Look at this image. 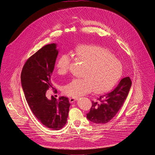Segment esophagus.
Returning a JSON list of instances; mask_svg holds the SVG:
<instances>
[{
	"instance_id": "esophagus-1",
	"label": "esophagus",
	"mask_w": 155,
	"mask_h": 155,
	"mask_svg": "<svg viewBox=\"0 0 155 155\" xmlns=\"http://www.w3.org/2000/svg\"><path fill=\"white\" fill-rule=\"evenodd\" d=\"M77 99H78V98H75V97H71V98L69 99V101H70V102L72 103V102H75V101H77Z\"/></svg>"
}]
</instances>
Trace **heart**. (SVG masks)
<instances>
[{"instance_id":"b5f03b06","label":"heart","mask_w":155,"mask_h":155,"mask_svg":"<svg viewBox=\"0 0 155 155\" xmlns=\"http://www.w3.org/2000/svg\"><path fill=\"white\" fill-rule=\"evenodd\" d=\"M77 61L86 67L81 78H74L63 87L66 96L77 97L93 91L103 93L115 84L122 74V65L116 58L105 49L94 45H83L74 51ZM71 59L67 54H62L57 61L58 74L64 75L70 68Z\"/></svg>"}]
</instances>
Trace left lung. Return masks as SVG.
<instances>
[{"label":"left lung","instance_id":"left-lung-1","mask_svg":"<svg viewBox=\"0 0 155 155\" xmlns=\"http://www.w3.org/2000/svg\"><path fill=\"white\" fill-rule=\"evenodd\" d=\"M131 84L130 78L124 77L112 91L93 101L90 111L86 114L87 120L96 124H104L111 120L123 105Z\"/></svg>","mask_w":155,"mask_h":155}]
</instances>
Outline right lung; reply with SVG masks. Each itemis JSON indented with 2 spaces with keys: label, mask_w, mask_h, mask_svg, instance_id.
<instances>
[{
  "label": "right lung",
  "mask_w": 155,
  "mask_h": 155,
  "mask_svg": "<svg viewBox=\"0 0 155 155\" xmlns=\"http://www.w3.org/2000/svg\"><path fill=\"white\" fill-rule=\"evenodd\" d=\"M58 54L55 43L44 46L27 60L21 74L22 87L32 113L44 126L53 130L65 126L71 105L68 97L58 100L52 96L48 99L45 95L50 87L54 90L51 76Z\"/></svg>",
  "instance_id": "right-lung-1"
}]
</instances>
